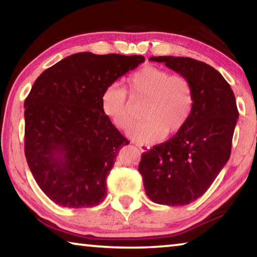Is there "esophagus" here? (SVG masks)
I'll list each match as a JSON object with an SVG mask.
<instances>
[{
    "mask_svg": "<svg viewBox=\"0 0 257 257\" xmlns=\"http://www.w3.org/2000/svg\"><path fill=\"white\" fill-rule=\"evenodd\" d=\"M137 146H138V149L142 151V152H149L150 149H151L150 146L146 145V144H138Z\"/></svg>",
    "mask_w": 257,
    "mask_h": 257,
    "instance_id": "obj_1",
    "label": "esophagus"
}]
</instances>
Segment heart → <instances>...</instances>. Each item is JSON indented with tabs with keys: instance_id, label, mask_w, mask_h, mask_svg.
I'll use <instances>...</instances> for the list:
<instances>
[{
	"instance_id": "1",
	"label": "heart",
	"mask_w": 257,
	"mask_h": 257,
	"mask_svg": "<svg viewBox=\"0 0 257 257\" xmlns=\"http://www.w3.org/2000/svg\"><path fill=\"white\" fill-rule=\"evenodd\" d=\"M132 98L146 100L145 121L129 130L138 144H153L165 136L180 133L190 120L194 106L193 88L184 75H172L164 68L148 65L128 79ZM101 111L117 129L127 130L134 122L133 103L124 88L111 84L100 98Z\"/></svg>"
}]
</instances>
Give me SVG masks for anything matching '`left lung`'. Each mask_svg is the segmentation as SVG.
<instances>
[{"mask_svg": "<svg viewBox=\"0 0 257 257\" xmlns=\"http://www.w3.org/2000/svg\"><path fill=\"white\" fill-rule=\"evenodd\" d=\"M193 88L194 106L185 127L142 154L138 172L153 202L184 206L209 189L229 160L239 112L234 93L221 73L189 57L159 56Z\"/></svg>", "mask_w": 257, "mask_h": 257, "instance_id": "8db88e82", "label": "left lung"}]
</instances>
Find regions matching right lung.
<instances>
[{
	"label": "right lung",
	"mask_w": 257,
	"mask_h": 257,
	"mask_svg": "<svg viewBox=\"0 0 257 257\" xmlns=\"http://www.w3.org/2000/svg\"><path fill=\"white\" fill-rule=\"evenodd\" d=\"M143 56L66 57L41 74L25 99V156L40 189L57 205L88 208L107 194L106 178L129 141L101 111L105 89Z\"/></svg>",
	"instance_id": "right-lung-1"
}]
</instances>
